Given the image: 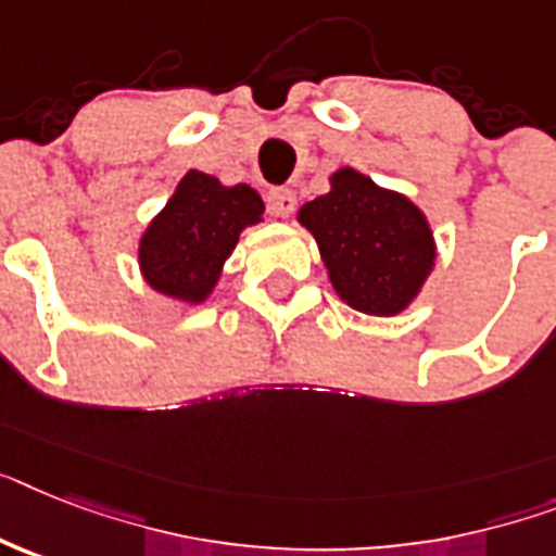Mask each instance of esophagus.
Masks as SVG:
<instances>
[{
    "label": "esophagus",
    "instance_id": "1",
    "mask_svg": "<svg viewBox=\"0 0 556 556\" xmlns=\"http://www.w3.org/2000/svg\"><path fill=\"white\" fill-rule=\"evenodd\" d=\"M269 210L275 215H281V218H289V215L295 213V192L287 190V187L269 190Z\"/></svg>",
    "mask_w": 556,
    "mask_h": 556
}]
</instances>
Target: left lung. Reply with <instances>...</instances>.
Masks as SVG:
<instances>
[{
    "mask_svg": "<svg viewBox=\"0 0 556 556\" xmlns=\"http://www.w3.org/2000/svg\"><path fill=\"white\" fill-rule=\"evenodd\" d=\"M298 222L318 241L334 292L366 315L406 309L434 267L424 213L352 167L338 169L332 190L301 206Z\"/></svg>",
    "mask_w": 556,
    "mask_h": 556,
    "instance_id": "8db88e82",
    "label": "left lung"
}]
</instances>
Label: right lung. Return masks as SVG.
<instances>
[{
    "mask_svg": "<svg viewBox=\"0 0 556 556\" xmlns=\"http://www.w3.org/2000/svg\"><path fill=\"white\" fill-rule=\"evenodd\" d=\"M261 215L264 201L252 187H224L218 178L190 169L141 238L147 283L169 298L201 304L236 250L238 232L261 222Z\"/></svg>",
    "mask_w": 556,
    "mask_h": 556,
    "instance_id": "obj_1",
    "label": "right lung"
}]
</instances>
